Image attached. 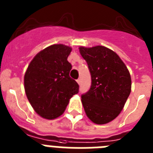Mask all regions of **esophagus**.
I'll list each match as a JSON object with an SVG mask.
<instances>
[{"mask_svg":"<svg viewBox=\"0 0 153 153\" xmlns=\"http://www.w3.org/2000/svg\"><path fill=\"white\" fill-rule=\"evenodd\" d=\"M76 82H77L78 84H79V83H80V79H76Z\"/></svg>","mask_w":153,"mask_h":153,"instance_id":"34e87169","label":"esophagus"}]
</instances>
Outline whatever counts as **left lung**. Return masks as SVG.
<instances>
[{"label":"left lung","mask_w":153,"mask_h":153,"mask_svg":"<svg viewBox=\"0 0 153 153\" xmlns=\"http://www.w3.org/2000/svg\"><path fill=\"white\" fill-rule=\"evenodd\" d=\"M91 75L90 90L82 94L86 116L97 124H106L117 117L131 92L129 70L120 56L102 46L79 47Z\"/></svg>","instance_id":"left-lung-1"}]
</instances>
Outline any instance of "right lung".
Segmentation results:
<instances>
[{"label":"right lung","mask_w":153,"mask_h":153,"mask_svg":"<svg viewBox=\"0 0 153 153\" xmlns=\"http://www.w3.org/2000/svg\"><path fill=\"white\" fill-rule=\"evenodd\" d=\"M72 49L54 44L38 53L24 75V89L30 103L43 118L53 120L63 114L79 85L70 76L67 60Z\"/></svg>","instance_id":"add662e5"}]
</instances>
